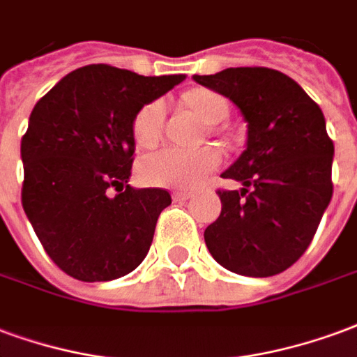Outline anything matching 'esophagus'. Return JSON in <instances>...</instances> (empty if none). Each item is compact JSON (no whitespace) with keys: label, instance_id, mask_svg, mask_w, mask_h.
Listing matches in <instances>:
<instances>
[{"label":"esophagus","instance_id":"1","mask_svg":"<svg viewBox=\"0 0 357 357\" xmlns=\"http://www.w3.org/2000/svg\"><path fill=\"white\" fill-rule=\"evenodd\" d=\"M190 197H194V192H186V190L173 192V199H175V202H186Z\"/></svg>","mask_w":357,"mask_h":357}]
</instances>
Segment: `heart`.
<instances>
[{"instance_id": "heart-1", "label": "heart", "mask_w": 357, "mask_h": 357, "mask_svg": "<svg viewBox=\"0 0 357 357\" xmlns=\"http://www.w3.org/2000/svg\"><path fill=\"white\" fill-rule=\"evenodd\" d=\"M192 110L209 123H220L228 118V102L213 91L197 89L186 96ZM165 119V102L152 100L144 104L132 119V137L139 146H152L158 142ZM220 152L217 148H202L196 152L181 148H161L148 153L139 165L140 178L150 186L167 188H194L205 176L220 165Z\"/></svg>"}]
</instances>
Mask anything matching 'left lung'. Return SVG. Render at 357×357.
<instances>
[{
  "mask_svg": "<svg viewBox=\"0 0 357 357\" xmlns=\"http://www.w3.org/2000/svg\"><path fill=\"white\" fill-rule=\"evenodd\" d=\"M194 82L230 98L247 121L245 150L222 173L243 188L218 190L222 211L205 230L207 249L234 274H280L308 249L331 202L335 146L324 112L272 68H226Z\"/></svg>",
  "mask_w": 357,
  "mask_h": 357,
  "instance_id": "obj_1",
  "label": "left lung"
}]
</instances>
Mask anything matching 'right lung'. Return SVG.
I'll use <instances>...</instances> for the list:
<instances>
[{"mask_svg":"<svg viewBox=\"0 0 357 357\" xmlns=\"http://www.w3.org/2000/svg\"><path fill=\"white\" fill-rule=\"evenodd\" d=\"M184 77L89 64L64 75L33 106L20 142L22 207L47 255L75 280H118L148 255L171 196L127 184L132 119Z\"/></svg>","mask_w":357,"mask_h":357,"instance_id":"obj_1","label":"right lung"}]
</instances>
